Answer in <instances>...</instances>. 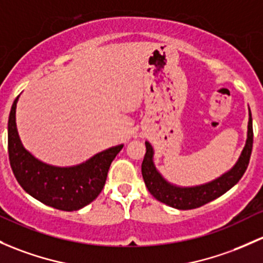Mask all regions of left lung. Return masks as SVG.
<instances>
[{"label":"left lung","mask_w":263,"mask_h":263,"mask_svg":"<svg viewBox=\"0 0 263 263\" xmlns=\"http://www.w3.org/2000/svg\"><path fill=\"white\" fill-rule=\"evenodd\" d=\"M146 154L143 157L142 166V178L145 180L148 192L153 194L154 198L161 203L166 204L173 208L187 211V209H195L214 199L219 198L224 193L228 192L232 186L237 184L247 170L248 162H250L251 154H252L253 145V128H252V116L250 110V121H248V135L247 142L243 148L241 157L234 165L231 171L222 175L220 178L215 179L214 181L208 184L200 185V186L193 187H178L162 179V176L157 173L153 162V147L148 142H145Z\"/></svg>","instance_id":"8db88e82"}]
</instances>
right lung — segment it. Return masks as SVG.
Returning a JSON list of instances; mask_svg holds the SVG:
<instances>
[{
    "label": "right lung",
    "mask_w": 263,
    "mask_h": 263,
    "mask_svg": "<svg viewBox=\"0 0 263 263\" xmlns=\"http://www.w3.org/2000/svg\"><path fill=\"white\" fill-rule=\"evenodd\" d=\"M17 98L8 117V159L16 180L31 197L59 211H78L92 203L103 189L110 164L123 145L102 151L78 166L44 164L27 153L18 139L15 120Z\"/></svg>",
    "instance_id": "obj_1"
}]
</instances>
